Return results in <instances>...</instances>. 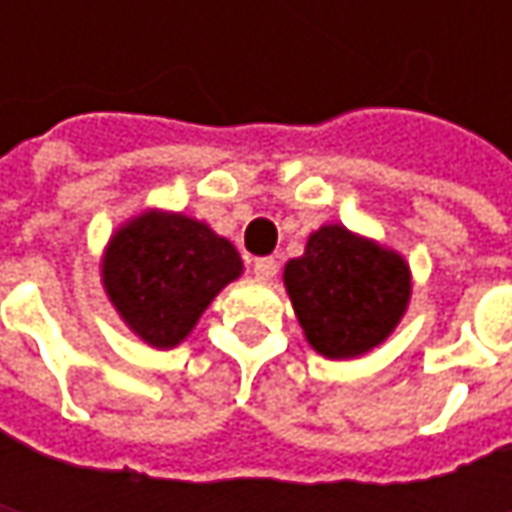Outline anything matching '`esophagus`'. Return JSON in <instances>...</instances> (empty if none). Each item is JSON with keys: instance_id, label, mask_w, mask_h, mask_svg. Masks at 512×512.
Segmentation results:
<instances>
[{"instance_id": "obj_1", "label": "esophagus", "mask_w": 512, "mask_h": 512, "mask_svg": "<svg viewBox=\"0 0 512 512\" xmlns=\"http://www.w3.org/2000/svg\"><path fill=\"white\" fill-rule=\"evenodd\" d=\"M276 259H270V256H265V259H253V273H256V279H273L276 276Z\"/></svg>"}]
</instances>
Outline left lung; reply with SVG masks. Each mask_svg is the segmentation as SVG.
Returning a JSON list of instances; mask_svg holds the SVG:
<instances>
[{
    "label": "left lung",
    "mask_w": 512,
    "mask_h": 512,
    "mask_svg": "<svg viewBox=\"0 0 512 512\" xmlns=\"http://www.w3.org/2000/svg\"><path fill=\"white\" fill-rule=\"evenodd\" d=\"M282 279L307 344L325 359H359L379 347L399 327L413 293L399 250L339 222L313 230Z\"/></svg>",
    "instance_id": "obj_1"
}]
</instances>
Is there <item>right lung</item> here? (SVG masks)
<instances>
[{
    "label": "right lung",
    "instance_id": "obj_1",
    "mask_svg": "<svg viewBox=\"0 0 512 512\" xmlns=\"http://www.w3.org/2000/svg\"><path fill=\"white\" fill-rule=\"evenodd\" d=\"M242 270L233 242L193 216L159 207L116 227L102 253L110 305L156 350L185 342L207 305Z\"/></svg>",
    "mask_w": 512,
    "mask_h": 512
}]
</instances>
